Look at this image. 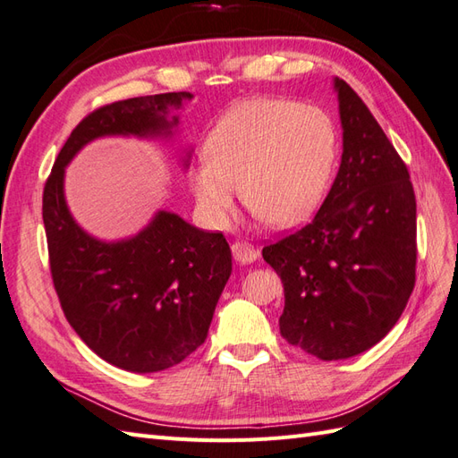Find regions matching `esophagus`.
Instances as JSON below:
<instances>
[{
	"mask_svg": "<svg viewBox=\"0 0 458 458\" xmlns=\"http://www.w3.org/2000/svg\"><path fill=\"white\" fill-rule=\"evenodd\" d=\"M232 253H233V259L242 265H250L257 261V257H259V251H257L251 243H245V242L232 243Z\"/></svg>",
	"mask_w": 458,
	"mask_h": 458,
	"instance_id": "1",
	"label": "esophagus"
}]
</instances>
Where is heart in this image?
Segmentation results:
<instances>
[{
  "mask_svg": "<svg viewBox=\"0 0 458 458\" xmlns=\"http://www.w3.org/2000/svg\"><path fill=\"white\" fill-rule=\"evenodd\" d=\"M338 158V127L315 104L250 98L218 117L207 152L187 174L199 215L225 226L238 183L243 203L276 228L306 220L329 190Z\"/></svg>",
  "mask_w": 458,
  "mask_h": 458,
  "instance_id": "heart-1",
  "label": "heart"
}]
</instances>
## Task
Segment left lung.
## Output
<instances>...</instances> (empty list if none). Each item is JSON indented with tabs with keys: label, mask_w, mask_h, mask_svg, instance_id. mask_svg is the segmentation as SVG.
I'll return each instance as SVG.
<instances>
[{
	"label": "left lung",
	"mask_w": 458,
	"mask_h": 458,
	"mask_svg": "<svg viewBox=\"0 0 458 458\" xmlns=\"http://www.w3.org/2000/svg\"><path fill=\"white\" fill-rule=\"evenodd\" d=\"M341 168L318 215L263 248L284 286L280 335L333 361L377 344L401 318L416 280V197L391 140L366 104L335 77Z\"/></svg>",
	"instance_id": "1"
}]
</instances>
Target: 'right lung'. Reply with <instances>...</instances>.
<instances>
[{
	"label": "right lung",
	"mask_w": 458,
	"mask_h": 458,
	"mask_svg": "<svg viewBox=\"0 0 458 458\" xmlns=\"http://www.w3.org/2000/svg\"><path fill=\"white\" fill-rule=\"evenodd\" d=\"M190 100L191 92H166L92 112L65 140L44 187L50 268L65 318L97 356L133 373L168 369L205 343L232 273L230 245L222 233L162 208L133 236H92L69 210L65 168L104 137L170 143ZM190 157L191 148H183L182 170Z\"/></svg>",
	"instance_id": "add662e5"
}]
</instances>
